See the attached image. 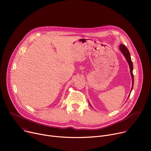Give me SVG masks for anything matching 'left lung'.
I'll list each match as a JSON object with an SVG mask.
<instances>
[{"instance_id": "left-lung-1", "label": "left lung", "mask_w": 151, "mask_h": 151, "mask_svg": "<svg viewBox=\"0 0 151 151\" xmlns=\"http://www.w3.org/2000/svg\"><path fill=\"white\" fill-rule=\"evenodd\" d=\"M119 48L121 50L122 53L124 55V56L125 57V58H126V59H127V61H128V63L129 65V67H130V72H131V76H132V88H131V91H132V90L133 88V86H134V75H133V73H132L133 64H132V62L131 59L130 53H129V52L128 49H127V47L124 45H120ZM129 96H130V94L129 95Z\"/></svg>"}]
</instances>
